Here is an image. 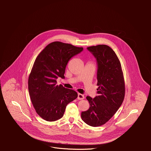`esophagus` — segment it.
Masks as SVG:
<instances>
[{"instance_id":"esophagus-1","label":"esophagus","mask_w":151,"mask_h":151,"mask_svg":"<svg viewBox=\"0 0 151 151\" xmlns=\"http://www.w3.org/2000/svg\"><path fill=\"white\" fill-rule=\"evenodd\" d=\"M84 98H85V97L83 94H81L80 93H79L78 94V100H83Z\"/></svg>"}]
</instances>
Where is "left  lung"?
Listing matches in <instances>:
<instances>
[{
    "label": "left lung",
    "mask_w": 151,
    "mask_h": 151,
    "mask_svg": "<svg viewBox=\"0 0 151 151\" xmlns=\"http://www.w3.org/2000/svg\"><path fill=\"white\" fill-rule=\"evenodd\" d=\"M97 62L98 96H87L88 111L82 112V119L92 127L104 124L116 112L125 96V82L121 63L114 50L106 45L87 48Z\"/></svg>",
    "instance_id": "8db88e82"
}]
</instances>
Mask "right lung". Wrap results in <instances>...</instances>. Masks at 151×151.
<instances>
[{
  "mask_svg": "<svg viewBox=\"0 0 151 151\" xmlns=\"http://www.w3.org/2000/svg\"><path fill=\"white\" fill-rule=\"evenodd\" d=\"M82 50V47L56 41L50 43L36 57L28 88L34 108L42 119L47 121L60 119L66 106L77 98L75 91L57 85L56 80L64 78L68 61Z\"/></svg>",
  "mask_w": 151,
  "mask_h": 151,
  "instance_id": "obj_1",
  "label": "right lung"
}]
</instances>
